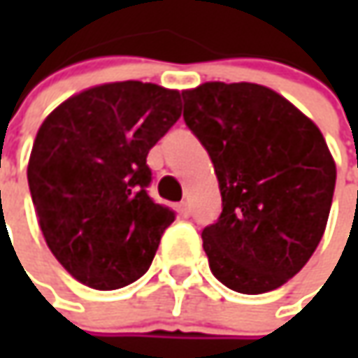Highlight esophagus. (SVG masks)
<instances>
[{"label":"esophagus","instance_id":"34e87169","mask_svg":"<svg viewBox=\"0 0 358 358\" xmlns=\"http://www.w3.org/2000/svg\"><path fill=\"white\" fill-rule=\"evenodd\" d=\"M177 209H179L181 217H189V215H191V209H189V205H187V203H179V207H177Z\"/></svg>","mask_w":358,"mask_h":358}]
</instances>
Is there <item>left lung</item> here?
I'll list each match as a JSON object with an SVG mask.
<instances>
[{"instance_id":"1","label":"left lung","mask_w":358,"mask_h":358,"mask_svg":"<svg viewBox=\"0 0 358 358\" xmlns=\"http://www.w3.org/2000/svg\"><path fill=\"white\" fill-rule=\"evenodd\" d=\"M181 95L223 199L201 233L209 267L237 293L273 291L305 267L327 227L337 167L323 133L257 83L209 81Z\"/></svg>"}]
</instances>
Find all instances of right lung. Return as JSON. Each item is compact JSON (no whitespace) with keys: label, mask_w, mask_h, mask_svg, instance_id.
<instances>
[{"label":"right lung","mask_w":358,"mask_h":358,"mask_svg":"<svg viewBox=\"0 0 358 358\" xmlns=\"http://www.w3.org/2000/svg\"><path fill=\"white\" fill-rule=\"evenodd\" d=\"M181 93L119 81L81 91L41 123L27 183L45 243L77 281L113 291L143 277L175 213L149 197V149Z\"/></svg>","instance_id":"right-lung-1"}]
</instances>
